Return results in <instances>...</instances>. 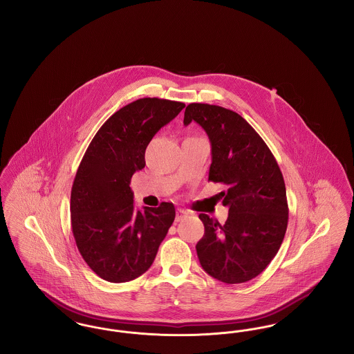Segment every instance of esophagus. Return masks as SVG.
<instances>
[{
	"mask_svg": "<svg viewBox=\"0 0 354 354\" xmlns=\"http://www.w3.org/2000/svg\"><path fill=\"white\" fill-rule=\"evenodd\" d=\"M188 215V212L182 209V208H178L176 209V216H175V221H180V220L185 219V216Z\"/></svg>",
	"mask_w": 354,
	"mask_h": 354,
	"instance_id": "1",
	"label": "esophagus"
}]
</instances>
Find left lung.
Masks as SVG:
<instances>
[{
    "label": "left lung",
    "mask_w": 354,
    "mask_h": 354,
    "mask_svg": "<svg viewBox=\"0 0 354 354\" xmlns=\"http://www.w3.org/2000/svg\"><path fill=\"white\" fill-rule=\"evenodd\" d=\"M201 124L211 142L208 180L227 187L220 192L228 218L201 214L204 235L196 244L203 270L225 284L254 279L279 251L288 225L286 183L261 136L237 113L207 103L185 107V126Z\"/></svg>",
    "instance_id": "1"
}]
</instances>
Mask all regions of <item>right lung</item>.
I'll list each match as a JSON object with an SVG mask.
<instances>
[{"instance_id": "right-lung-1", "label": "right lung", "mask_w": 354, "mask_h": 354, "mask_svg": "<svg viewBox=\"0 0 354 354\" xmlns=\"http://www.w3.org/2000/svg\"><path fill=\"white\" fill-rule=\"evenodd\" d=\"M185 106L159 98L131 102L102 124L84 152L71 188V230L86 264L106 281L143 274L174 223L172 203L136 209L130 182L146 166L153 135Z\"/></svg>"}]
</instances>
